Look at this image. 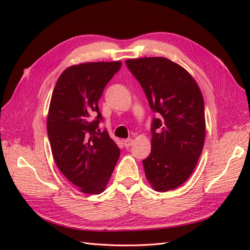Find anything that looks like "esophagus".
<instances>
[{"label": "esophagus", "instance_id": "esophagus-1", "mask_svg": "<svg viewBox=\"0 0 250 250\" xmlns=\"http://www.w3.org/2000/svg\"><path fill=\"white\" fill-rule=\"evenodd\" d=\"M132 145H133V140H132V139L125 140V148H129Z\"/></svg>", "mask_w": 250, "mask_h": 250}]
</instances>
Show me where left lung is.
I'll return each mask as SVG.
<instances>
[{
    "label": "left lung",
    "instance_id": "1",
    "mask_svg": "<svg viewBox=\"0 0 250 250\" xmlns=\"http://www.w3.org/2000/svg\"><path fill=\"white\" fill-rule=\"evenodd\" d=\"M125 64L159 116L152 120L151 152L143 166L151 187L166 192L190 177L203 150V95L189 72L167 58L128 59Z\"/></svg>",
    "mask_w": 250,
    "mask_h": 250
}]
</instances>
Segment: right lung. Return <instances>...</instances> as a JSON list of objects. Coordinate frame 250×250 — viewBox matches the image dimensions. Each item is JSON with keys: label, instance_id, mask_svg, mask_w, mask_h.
<instances>
[{"label": "right lung", "instance_id": "add662e5", "mask_svg": "<svg viewBox=\"0 0 250 250\" xmlns=\"http://www.w3.org/2000/svg\"><path fill=\"white\" fill-rule=\"evenodd\" d=\"M120 66V61L68 66L51 95L47 132L52 157L61 173L83 193L103 192L120 156L107 131L98 129L102 120L98 102Z\"/></svg>", "mask_w": 250, "mask_h": 250}]
</instances>
